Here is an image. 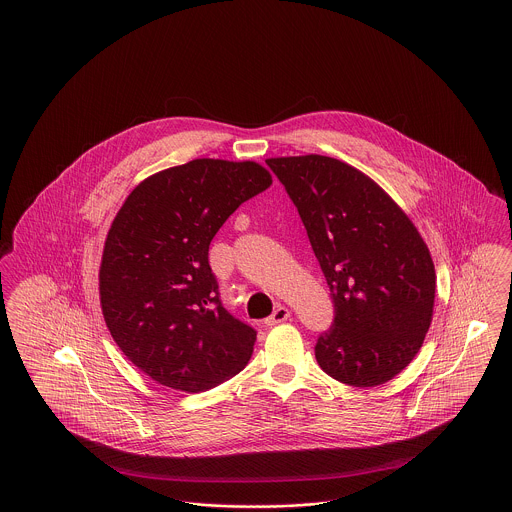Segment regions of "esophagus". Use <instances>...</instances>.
I'll return each mask as SVG.
<instances>
[{
  "mask_svg": "<svg viewBox=\"0 0 512 512\" xmlns=\"http://www.w3.org/2000/svg\"><path fill=\"white\" fill-rule=\"evenodd\" d=\"M289 316H291V310H289V308L277 307L273 310L272 316H268V318L264 320V324H266V326H275V324L285 322Z\"/></svg>",
  "mask_w": 512,
  "mask_h": 512,
  "instance_id": "34e87169",
  "label": "esophagus"
}]
</instances>
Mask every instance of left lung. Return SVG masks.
<instances>
[{
    "mask_svg": "<svg viewBox=\"0 0 512 512\" xmlns=\"http://www.w3.org/2000/svg\"><path fill=\"white\" fill-rule=\"evenodd\" d=\"M297 205L336 307L314 347L326 375L378 386L402 373L429 332L437 275L431 252L373 178L324 155L266 161Z\"/></svg>",
    "mask_w": 512,
    "mask_h": 512,
    "instance_id": "1",
    "label": "left lung"
}]
</instances>
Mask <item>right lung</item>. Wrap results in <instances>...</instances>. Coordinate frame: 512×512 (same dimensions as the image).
Wrapping results in <instances>:
<instances>
[{"mask_svg":"<svg viewBox=\"0 0 512 512\" xmlns=\"http://www.w3.org/2000/svg\"><path fill=\"white\" fill-rule=\"evenodd\" d=\"M272 174L254 161L194 159L139 182L104 240L99 293L122 353L155 382L204 392L240 373L256 332L219 301L209 242Z\"/></svg>","mask_w":512,"mask_h":512,"instance_id":"right-lung-1","label":"right lung"}]
</instances>
